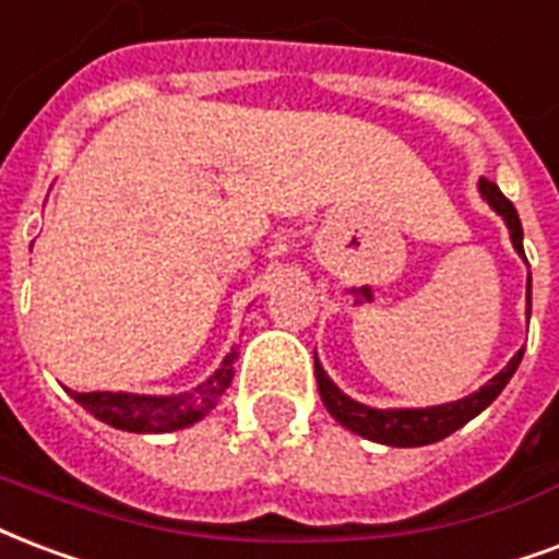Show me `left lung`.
Returning a JSON list of instances; mask_svg holds the SVG:
<instances>
[{
	"instance_id": "left-lung-1",
	"label": "left lung",
	"mask_w": 559,
	"mask_h": 559,
	"mask_svg": "<svg viewBox=\"0 0 559 559\" xmlns=\"http://www.w3.org/2000/svg\"><path fill=\"white\" fill-rule=\"evenodd\" d=\"M480 195L487 199V204L501 216L510 228V240H513V249L525 258V249H522V223H519V213L513 207V202L507 199L498 185L480 178L478 185ZM527 261V258H525ZM527 313H531V275H527ZM522 355L519 352L513 355V360L501 369V372L480 386L478 393L466 395L460 402L451 404H437V407H399V411H374L369 404H360L355 399H348L340 386H336L331 378L325 374V369L319 366L317 360V383L319 395H322V404L328 407V413L334 416L343 428H348L352 433H360L366 440L383 442V445H395V449H416V445H431V442L445 440L449 433H454L457 428H463L468 419H475L480 411H487L489 404L496 402L498 393L504 390L513 372L522 364Z\"/></svg>"
}]
</instances>
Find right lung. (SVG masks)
<instances>
[{
    "mask_svg": "<svg viewBox=\"0 0 559 559\" xmlns=\"http://www.w3.org/2000/svg\"><path fill=\"white\" fill-rule=\"evenodd\" d=\"M234 360L237 352L231 348V355L225 357L223 366L199 383L195 390L181 395H134V393H67L75 402L91 411L96 419L108 421L110 428L131 433H166L187 428L204 416V413L216 407V402L223 399L228 390V383L234 378Z\"/></svg>",
    "mask_w": 559,
    "mask_h": 559,
    "instance_id": "1",
    "label": "right lung"
}]
</instances>
